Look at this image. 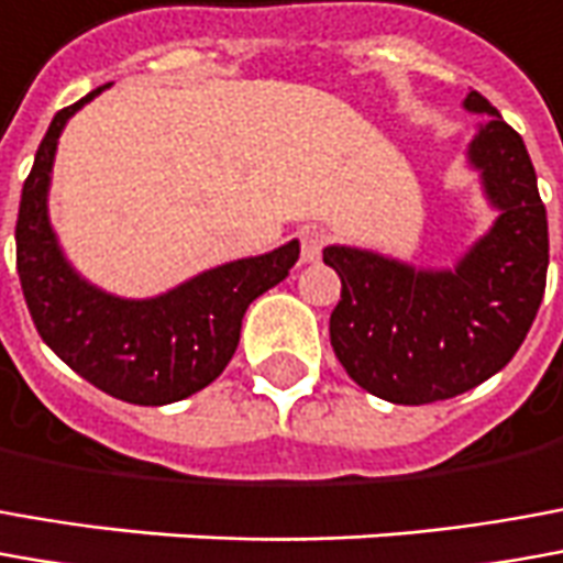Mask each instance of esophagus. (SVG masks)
Returning <instances> with one entry per match:
<instances>
[{"instance_id": "esophagus-1", "label": "esophagus", "mask_w": 563, "mask_h": 563, "mask_svg": "<svg viewBox=\"0 0 563 563\" xmlns=\"http://www.w3.org/2000/svg\"><path fill=\"white\" fill-rule=\"evenodd\" d=\"M324 232L319 230H306L303 232V244H300V257H303V263H316V260L321 257V247H324Z\"/></svg>"}]
</instances>
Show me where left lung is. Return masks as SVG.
<instances>
[{
    "mask_svg": "<svg viewBox=\"0 0 563 563\" xmlns=\"http://www.w3.org/2000/svg\"><path fill=\"white\" fill-rule=\"evenodd\" d=\"M468 143L490 230L451 269H422L367 247L328 244L324 263L343 290L331 312V346L364 393L393 405H429L475 389L511 362L537 319L549 269V223L521 134L490 100Z\"/></svg>",
    "mask_w": 563,
    "mask_h": 563,
    "instance_id": "left-lung-1",
    "label": "left lung"
}]
</instances>
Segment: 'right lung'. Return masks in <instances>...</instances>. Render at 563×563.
<instances>
[{
  "instance_id": "add662e5",
  "label": "right lung",
  "mask_w": 563,
  "mask_h": 563,
  "mask_svg": "<svg viewBox=\"0 0 563 563\" xmlns=\"http://www.w3.org/2000/svg\"><path fill=\"white\" fill-rule=\"evenodd\" d=\"M110 85L60 110L38 143L18 211V275L38 336L79 377L128 405L184 401L214 383L242 336V319L260 294L285 282L300 242L192 275L146 300L107 294L81 278L57 242L48 189L57 141L76 112Z\"/></svg>"
}]
</instances>
